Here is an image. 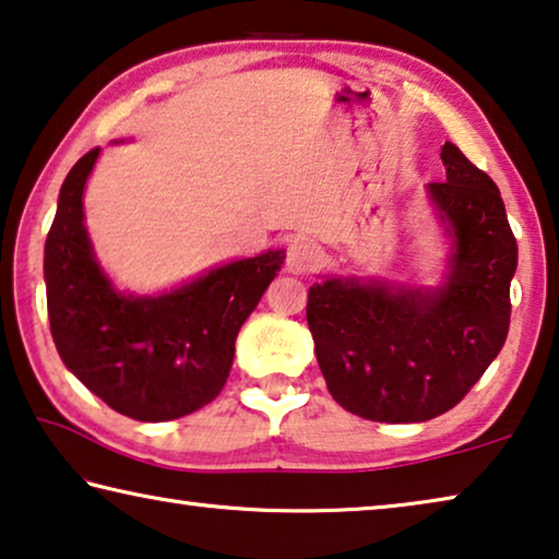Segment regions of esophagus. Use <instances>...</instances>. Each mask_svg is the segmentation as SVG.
Masks as SVG:
<instances>
[{"label": "esophagus", "instance_id": "esophagus-1", "mask_svg": "<svg viewBox=\"0 0 559 559\" xmlns=\"http://www.w3.org/2000/svg\"><path fill=\"white\" fill-rule=\"evenodd\" d=\"M320 247H317L312 239L307 237H299L295 239L287 247V260H285V267L292 274H305V272H312L317 267V262H320Z\"/></svg>", "mask_w": 559, "mask_h": 559}]
</instances>
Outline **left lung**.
I'll use <instances>...</instances> for the list:
<instances>
[{
  "instance_id": "8db88e82",
  "label": "left lung",
  "mask_w": 559,
  "mask_h": 559,
  "mask_svg": "<svg viewBox=\"0 0 559 559\" xmlns=\"http://www.w3.org/2000/svg\"><path fill=\"white\" fill-rule=\"evenodd\" d=\"M427 197L450 239L437 287L324 274L307 295L314 355L334 400L372 423L452 409L500 355L518 242L497 185L452 142Z\"/></svg>"
}]
</instances>
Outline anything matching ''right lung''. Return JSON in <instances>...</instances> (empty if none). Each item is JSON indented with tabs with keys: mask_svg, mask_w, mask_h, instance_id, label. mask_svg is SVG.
<instances>
[{
	"mask_svg": "<svg viewBox=\"0 0 559 559\" xmlns=\"http://www.w3.org/2000/svg\"><path fill=\"white\" fill-rule=\"evenodd\" d=\"M99 152L70 169L47 235L51 337L67 369L111 409L167 423L210 405L225 388L239 328L277 277L285 250L217 264L159 295L117 289L84 227L82 197Z\"/></svg>",
	"mask_w": 559,
	"mask_h": 559,
	"instance_id": "add662e5",
	"label": "right lung"
}]
</instances>
